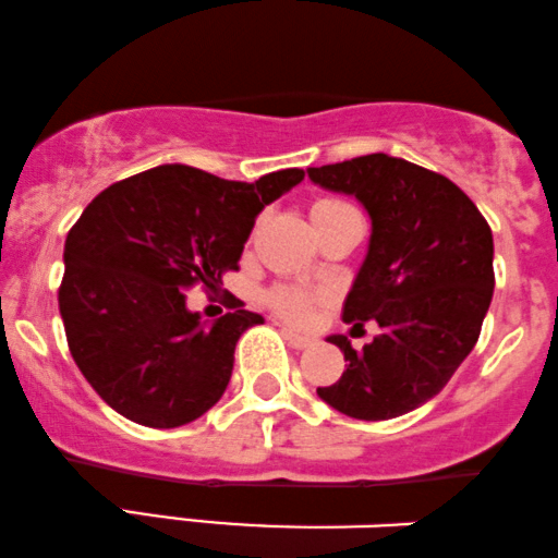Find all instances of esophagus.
Segmentation results:
<instances>
[{"label": "esophagus", "mask_w": 558, "mask_h": 558, "mask_svg": "<svg viewBox=\"0 0 558 558\" xmlns=\"http://www.w3.org/2000/svg\"><path fill=\"white\" fill-rule=\"evenodd\" d=\"M281 337L287 339V342H290L294 350H305V347H311L313 344V339L311 337H303V333H294L292 329H281Z\"/></svg>", "instance_id": "obj_1"}]
</instances>
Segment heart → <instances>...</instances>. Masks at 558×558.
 I'll list each match as a JSON object with an SVG mask.
<instances>
[{
    "label": "heart",
    "mask_w": 558,
    "mask_h": 558,
    "mask_svg": "<svg viewBox=\"0 0 558 558\" xmlns=\"http://www.w3.org/2000/svg\"><path fill=\"white\" fill-rule=\"evenodd\" d=\"M339 208H347L342 201L318 198V201H313V206H311V219H320V216L339 211ZM268 303L277 307L284 318L305 320L307 316H311L313 294H307L305 290H298V287H277V290L268 292Z\"/></svg>",
    "instance_id": "1"
}]
</instances>
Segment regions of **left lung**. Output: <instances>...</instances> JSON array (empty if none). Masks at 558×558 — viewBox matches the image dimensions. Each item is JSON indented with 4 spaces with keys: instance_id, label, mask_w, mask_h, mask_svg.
Here are the masks:
<instances>
[{
    "instance_id": "1",
    "label": "left lung",
    "mask_w": 558,
    "mask_h": 558,
    "mask_svg": "<svg viewBox=\"0 0 558 558\" xmlns=\"http://www.w3.org/2000/svg\"><path fill=\"white\" fill-rule=\"evenodd\" d=\"M331 193L355 195L371 216L368 253L347 292L342 318L378 333L355 350L342 333V378L318 397L357 421H389L434 399L481 337L494 298V234L468 195L444 174L368 154L311 167Z\"/></svg>"
}]
</instances>
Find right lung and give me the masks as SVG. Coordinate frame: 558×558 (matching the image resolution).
<instances>
[{
  "instance_id": "add662e5",
  "label": "right lung",
  "mask_w": 558,
  "mask_h": 558,
  "mask_svg": "<svg viewBox=\"0 0 558 558\" xmlns=\"http://www.w3.org/2000/svg\"><path fill=\"white\" fill-rule=\"evenodd\" d=\"M303 177L279 169L234 182L161 163L88 203L64 242L59 313L72 360L111 410L177 428L219 402L238 339L264 316L238 300V311L208 324L187 311L185 292L216 290L238 268L255 216Z\"/></svg>"
}]
</instances>
